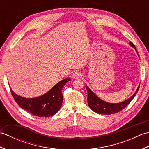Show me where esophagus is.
Segmentation results:
<instances>
[{
  "label": "esophagus",
  "instance_id": "34e87169",
  "mask_svg": "<svg viewBox=\"0 0 149 149\" xmlns=\"http://www.w3.org/2000/svg\"><path fill=\"white\" fill-rule=\"evenodd\" d=\"M72 77L74 78V79H79L82 77V74L80 72H78L76 71L75 72L74 74L72 75Z\"/></svg>",
  "mask_w": 149,
  "mask_h": 149
}]
</instances>
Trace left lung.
Masks as SVG:
<instances>
[{
	"mask_svg": "<svg viewBox=\"0 0 149 149\" xmlns=\"http://www.w3.org/2000/svg\"><path fill=\"white\" fill-rule=\"evenodd\" d=\"M129 44H130V45H131L132 47H133L135 50H136V49L135 45H134L133 43L130 42ZM86 88L88 91V104L91 109L97 113L109 115H111V114L118 113L124 109L125 107L131 102L132 100L133 99V98L135 97L136 94L138 92L140 86L138 88L134 94L131 98H129V99L126 100L124 102L118 104H111L104 102V101L100 99L99 97H97L87 86H86Z\"/></svg>",
	"mask_w": 149,
	"mask_h": 149,
	"instance_id": "8db88e82",
	"label": "left lung"
}]
</instances>
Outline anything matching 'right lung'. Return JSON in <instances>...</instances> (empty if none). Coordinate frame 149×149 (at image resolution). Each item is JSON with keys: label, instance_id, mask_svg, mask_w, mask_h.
Listing matches in <instances>:
<instances>
[{"label": "right lung", "instance_id": "add662e5", "mask_svg": "<svg viewBox=\"0 0 149 149\" xmlns=\"http://www.w3.org/2000/svg\"><path fill=\"white\" fill-rule=\"evenodd\" d=\"M70 80V78H66L59 82L45 95L34 99H26L18 96L11 90V93L18 105L27 112L39 117L51 116L55 115L61 107L62 89Z\"/></svg>", "mask_w": 149, "mask_h": 149}]
</instances>
